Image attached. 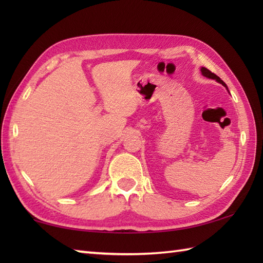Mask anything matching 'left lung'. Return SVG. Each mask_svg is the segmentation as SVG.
<instances>
[{
    "mask_svg": "<svg viewBox=\"0 0 263 263\" xmlns=\"http://www.w3.org/2000/svg\"><path fill=\"white\" fill-rule=\"evenodd\" d=\"M201 72H202V74H203L204 77H206V78H210V79H215V80H217V81L219 82V83H221L222 86H225V87H226V83H225L224 81H222L219 77L216 76L215 73H212V72H211V71H209V70L206 69V68H201Z\"/></svg>",
    "mask_w": 263,
    "mask_h": 263,
    "instance_id": "obj_1",
    "label": "left lung"
}]
</instances>
